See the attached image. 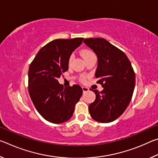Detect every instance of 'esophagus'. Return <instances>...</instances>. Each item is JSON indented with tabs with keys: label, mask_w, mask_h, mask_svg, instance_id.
Returning <instances> with one entry per match:
<instances>
[{
	"label": "esophagus",
	"mask_w": 158,
	"mask_h": 158,
	"mask_svg": "<svg viewBox=\"0 0 158 158\" xmlns=\"http://www.w3.org/2000/svg\"><path fill=\"white\" fill-rule=\"evenodd\" d=\"M82 90H83V92H84V93H85V92L89 91V88H87V87H84V86H83V87H82Z\"/></svg>",
	"instance_id": "34e87169"
}]
</instances>
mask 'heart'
Returning a JSON list of instances; mask_svg holds the SVG:
<instances>
[{
  "mask_svg": "<svg viewBox=\"0 0 158 158\" xmlns=\"http://www.w3.org/2000/svg\"><path fill=\"white\" fill-rule=\"evenodd\" d=\"M94 55V53H93L92 52H90V51H84V52H82V56L83 57H84V59L85 60L86 58H89L90 56H91ZM73 58H74V56L73 54H71L70 56H69V58H68V65L70 66L72 63H73ZM81 80L82 81H84L85 80V78L84 77H81Z\"/></svg>",
  "mask_w": 158,
  "mask_h": 158,
  "instance_id": "b5f03b06",
  "label": "heart"
}]
</instances>
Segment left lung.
<instances>
[{
	"mask_svg": "<svg viewBox=\"0 0 158 158\" xmlns=\"http://www.w3.org/2000/svg\"><path fill=\"white\" fill-rule=\"evenodd\" d=\"M84 43L98 57L95 77L103 90H93L96 98L89 106L95 121L106 123L121 116L132 100L135 74L125 53L104 38H88Z\"/></svg>",
	"mask_w": 158,
	"mask_h": 158,
	"instance_id": "8db88e82",
	"label": "left lung"
}]
</instances>
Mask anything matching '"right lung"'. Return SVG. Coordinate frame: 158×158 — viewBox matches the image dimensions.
I'll list each match as a JSON object with an SVG mask.
<instances>
[{"label":"right lung","instance_id":"right-lung-1","mask_svg":"<svg viewBox=\"0 0 158 158\" xmlns=\"http://www.w3.org/2000/svg\"><path fill=\"white\" fill-rule=\"evenodd\" d=\"M84 38L57 39L37 52L28 69V92L35 107L47 121L60 124L70 118L82 95L75 84L64 88L58 79L68 69V58Z\"/></svg>","mask_w":158,"mask_h":158}]
</instances>
